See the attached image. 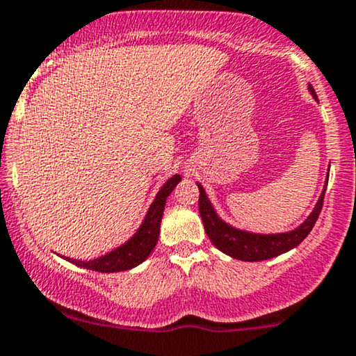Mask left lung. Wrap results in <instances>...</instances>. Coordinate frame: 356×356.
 <instances>
[{
    "label": "left lung",
    "mask_w": 356,
    "mask_h": 356,
    "mask_svg": "<svg viewBox=\"0 0 356 356\" xmlns=\"http://www.w3.org/2000/svg\"><path fill=\"white\" fill-rule=\"evenodd\" d=\"M308 88L309 92H312V95L316 99L312 85H309ZM326 184H328V179H326L325 187H323V192L320 199H318L316 206H314L313 212L308 216V219H306L301 226L296 227L295 231L277 232V234H256V232L236 229L231 224L224 222V220L218 216L214 207H212L204 187L197 182L199 212H201L204 229H206V234L209 236L212 244H214L219 251L234 257V259L249 261V263H252V261L271 259V257H276L283 254V252H288L289 249L296 248L298 244L312 232L314 222H316L318 216H320L321 212Z\"/></svg>",
    "instance_id": "obj_1"
}]
</instances>
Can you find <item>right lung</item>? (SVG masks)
I'll list each match as a JSON object with an SVG mask.
<instances>
[{
    "label": "right lung",
    "instance_id": "1",
    "mask_svg": "<svg viewBox=\"0 0 356 356\" xmlns=\"http://www.w3.org/2000/svg\"><path fill=\"white\" fill-rule=\"evenodd\" d=\"M179 182H181V175H172V177L161 187V191L155 195L154 202L150 204L140 227H138L136 234L127 241V243L122 244V246L115 248L113 251L107 252L105 256H100L97 257V259L90 261H76L63 256L61 257L70 261L73 264H76V266L87 268L99 273L127 271V269H132L138 266L140 263H144L150 252L154 251L155 244H157L159 241V234H161V220L162 214H164L167 197H169V194L174 191V187L177 186Z\"/></svg>",
    "mask_w": 356,
    "mask_h": 356
}]
</instances>
